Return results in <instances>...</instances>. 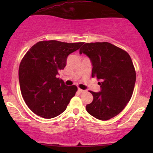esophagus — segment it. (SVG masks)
<instances>
[{
  "mask_svg": "<svg viewBox=\"0 0 153 153\" xmlns=\"http://www.w3.org/2000/svg\"><path fill=\"white\" fill-rule=\"evenodd\" d=\"M78 91L79 93H83V92H85V91L82 90V89H80V88H78Z\"/></svg>",
  "mask_w": 153,
  "mask_h": 153,
  "instance_id": "obj_1",
  "label": "esophagus"
}]
</instances>
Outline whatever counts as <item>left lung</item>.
Here are the masks:
<instances>
[{
  "label": "left lung",
  "instance_id": "1",
  "mask_svg": "<svg viewBox=\"0 0 153 153\" xmlns=\"http://www.w3.org/2000/svg\"><path fill=\"white\" fill-rule=\"evenodd\" d=\"M92 63V77L97 78L101 91H90L93 101L86 106L91 116L108 120L125 108L132 96L136 73L126 51L108 42L85 43L80 49Z\"/></svg>",
  "mask_w": 153,
  "mask_h": 153
}]
</instances>
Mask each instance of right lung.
Listing matches in <instances>:
<instances>
[{
  "label": "right lung",
  "instance_id": "1",
  "mask_svg": "<svg viewBox=\"0 0 153 153\" xmlns=\"http://www.w3.org/2000/svg\"><path fill=\"white\" fill-rule=\"evenodd\" d=\"M82 45L83 42L41 41L23 57L19 70L21 92L35 114L52 119L66 109L78 88L65 85L57 75L65 67L68 56Z\"/></svg>",
  "mask_w": 153,
  "mask_h": 153
}]
</instances>
